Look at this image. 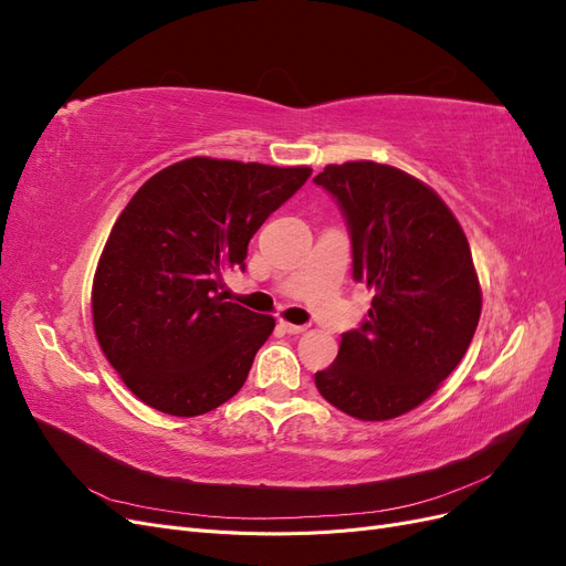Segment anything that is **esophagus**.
Masks as SVG:
<instances>
[{
	"instance_id": "esophagus-1",
	"label": "esophagus",
	"mask_w": 566,
	"mask_h": 566,
	"mask_svg": "<svg viewBox=\"0 0 566 566\" xmlns=\"http://www.w3.org/2000/svg\"><path fill=\"white\" fill-rule=\"evenodd\" d=\"M279 328L287 335H302L306 331V325H295V323H287V321H279Z\"/></svg>"
}]
</instances>
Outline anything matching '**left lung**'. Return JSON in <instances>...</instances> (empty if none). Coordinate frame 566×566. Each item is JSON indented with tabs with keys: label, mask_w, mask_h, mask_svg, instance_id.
Returning a JSON list of instances; mask_svg holds the SVG:
<instances>
[{
	"label": "left lung",
	"mask_w": 566,
	"mask_h": 566,
	"mask_svg": "<svg viewBox=\"0 0 566 566\" xmlns=\"http://www.w3.org/2000/svg\"><path fill=\"white\" fill-rule=\"evenodd\" d=\"M342 210L352 276L375 290L368 316L342 333L321 397L358 420H391L432 397L465 356L482 314L468 238L430 186L370 160L314 179Z\"/></svg>",
	"instance_id": "8db88e82"
}]
</instances>
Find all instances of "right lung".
Returning <instances> with one entry per match:
<instances>
[{
    "instance_id": "add662e5",
    "label": "right lung",
    "mask_w": 566,
    "mask_h": 566,
    "mask_svg": "<svg viewBox=\"0 0 566 566\" xmlns=\"http://www.w3.org/2000/svg\"><path fill=\"white\" fill-rule=\"evenodd\" d=\"M310 177L188 158L127 202L101 252L92 314L101 349L144 403L193 418L245 385L276 321L224 302L221 276L245 269L250 238Z\"/></svg>"
}]
</instances>
